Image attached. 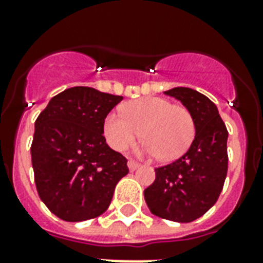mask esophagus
<instances>
[{"instance_id":"obj_1","label":"esophagus","mask_w":263,"mask_h":263,"mask_svg":"<svg viewBox=\"0 0 263 263\" xmlns=\"http://www.w3.org/2000/svg\"><path fill=\"white\" fill-rule=\"evenodd\" d=\"M128 168H129V171H132V172H134V171H135V169L139 168V164H138V162H136V161L129 160V161H128Z\"/></svg>"}]
</instances>
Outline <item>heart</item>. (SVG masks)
<instances>
[{"instance_id":"1","label":"heart","mask_w":263,"mask_h":263,"mask_svg":"<svg viewBox=\"0 0 263 263\" xmlns=\"http://www.w3.org/2000/svg\"><path fill=\"white\" fill-rule=\"evenodd\" d=\"M140 135V152L165 162L187 152L195 138V121L187 107L169 99L144 97L124 105L123 113L110 111L103 123L107 143L117 152L127 150Z\"/></svg>"}]
</instances>
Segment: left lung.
Instances as JSON below:
<instances>
[{
    "label": "left lung",
    "instance_id": "left-lung-1",
    "mask_svg": "<svg viewBox=\"0 0 263 263\" xmlns=\"http://www.w3.org/2000/svg\"><path fill=\"white\" fill-rule=\"evenodd\" d=\"M165 94L191 111L195 138L179 160L156 169V180L144 190V200L161 218L191 222L203 216L222 191L228 171V131L206 95L188 87H175Z\"/></svg>",
    "mask_w": 263,
    "mask_h": 263
}]
</instances>
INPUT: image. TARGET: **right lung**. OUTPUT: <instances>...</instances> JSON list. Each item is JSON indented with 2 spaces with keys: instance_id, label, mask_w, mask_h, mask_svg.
I'll use <instances>...</instances> for the list:
<instances>
[{
  "instance_id": "add662e5",
  "label": "right lung",
  "mask_w": 263,
  "mask_h": 263,
  "mask_svg": "<svg viewBox=\"0 0 263 263\" xmlns=\"http://www.w3.org/2000/svg\"><path fill=\"white\" fill-rule=\"evenodd\" d=\"M120 95L76 86L49 101L35 121L31 160L39 198L54 216L78 222L101 216L116 184L128 173L127 160L103 136Z\"/></svg>"
}]
</instances>
